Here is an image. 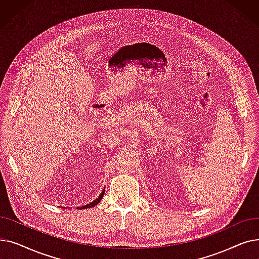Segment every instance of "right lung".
<instances>
[{
    "instance_id": "add662e5",
    "label": "right lung",
    "mask_w": 259,
    "mask_h": 259,
    "mask_svg": "<svg viewBox=\"0 0 259 259\" xmlns=\"http://www.w3.org/2000/svg\"><path fill=\"white\" fill-rule=\"evenodd\" d=\"M104 193H105V189L103 190V192L100 194V196L95 199V200H93L92 202H90V203H88V205H85V206H83V207H80V208H78V209H80V210H84V209H87V208H92V207H94V206H97L98 203L101 201V199L103 198V196H104Z\"/></svg>"
}]
</instances>
